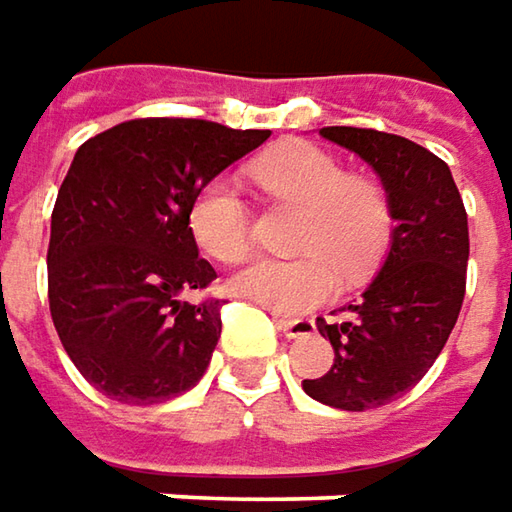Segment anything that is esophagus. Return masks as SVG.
Returning a JSON list of instances; mask_svg holds the SVG:
<instances>
[{"label":"esophagus","instance_id":"obj_1","mask_svg":"<svg viewBox=\"0 0 512 512\" xmlns=\"http://www.w3.org/2000/svg\"><path fill=\"white\" fill-rule=\"evenodd\" d=\"M276 325H279V328H282V334H285V337H291V340L311 337V334L317 331V322L311 320V317H296V320H285V317H279Z\"/></svg>","mask_w":512,"mask_h":512}]
</instances>
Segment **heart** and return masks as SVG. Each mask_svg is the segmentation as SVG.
Returning <instances> with one entry per match:
<instances>
[{
	"instance_id": "1",
	"label": "heart",
	"mask_w": 512,
	"mask_h": 512,
	"mask_svg": "<svg viewBox=\"0 0 512 512\" xmlns=\"http://www.w3.org/2000/svg\"><path fill=\"white\" fill-rule=\"evenodd\" d=\"M253 175L265 190L299 210L296 259H259L230 279V291L270 311L302 314L322 305L337 288V270L348 282L366 279L392 242V204L366 175H351L320 146L291 141L273 146ZM190 230L198 247L224 265L250 253V210L230 178H213L192 198Z\"/></svg>"
}]
</instances>
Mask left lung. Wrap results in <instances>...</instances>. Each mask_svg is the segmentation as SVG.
<instances>
[{"instance_id":"1","label":"left lung","mask_w":512,"mask_h":512,"mask_svg":"<svg viewBox=\"0 0 512 512\" xmlns=\"http://www.w3.org/2000/svg\"><path fill=\"white\" fill-rule=\"evenodd\" d=\"M320 135L377 172L395 218L386 262L363 299L343 320H317L334 348L331 369L302 380L325 406L366 412L409 392L447 345L467 291V210L447 164L415 141L354 126Z\"/></svg>"}]
</instances>
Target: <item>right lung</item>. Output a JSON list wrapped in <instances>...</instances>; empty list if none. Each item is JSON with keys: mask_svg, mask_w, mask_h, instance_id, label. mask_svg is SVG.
I'll list each match as a JSON object with an SVG mask.
<instances>
[{"mask_svg": "<svg viewBox=\"0 0 512 512\" xmlns=\"http://www.w3.org/2000/svg\"><path fill=\"white\" fill-rule=\"evenodd\" d=\"M192 117L126 120L83 143L51 213L48 302L65 354L97 392L164 403L204 377L221 302L190 230L192 198L268 141Z\"/></svg>", "mask_w": 512, "mask_h": 512, "instance_id": "obj_1", "label": "right lung"}]
</instances>
